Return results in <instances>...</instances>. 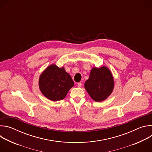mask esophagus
Instances as JSON below:
<instances>
[{"mask_svg": "<svg viewBox=\"0 0 152 152\" xmlns=\"http://www.w3.org/2000/svg\"><path fill=\"white\" fill-rule=\"evenodd\" d=\"M77 87H78V88H80L81 86H82V83H81V82H79V83H77Z\"/></svg>", "mask_w": 152, "mask_h": 152, "instance_id": "esophagus-1", "label": "esophagus"}]
</instances>
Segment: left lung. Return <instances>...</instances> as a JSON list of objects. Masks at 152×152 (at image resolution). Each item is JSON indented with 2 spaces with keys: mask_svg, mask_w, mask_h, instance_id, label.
<instances>
[{
  "mask_svg": "<svg viewBox=\"0 0 152 152\" xmlns=\"http://www.w3.org/2000/svg\"><path fill=\"white\" fill-rule=\"evenodd\" d=\"M85 88L90 97L96 102L106 99L112 93L114 81L113 75L106 67H93L90 77L84 84Z\"/></svg>",
  "mask_w": 152,
  "mask_h": 152,
  "instance_id": "obj_1",
  "label": "left lung"
}]
</instances>
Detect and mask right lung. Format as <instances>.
Masks as SVG:
<instances>
[{
    "instance_id": "1",
    "label": "right lung",
    "mask_w": 152,
    "mask_h": 152,
    "mask_svg": "<svg viewBox=\"0 0 152 152\" xmlns=\"http://www.w3.org/2000/svg\"><path fill=\"white\" fill-rule=\"evenodd\" d=\"M74 86L70 75L64 67L52 64L43 72L39 78V88L46 98L56 102L62 100Z\"/></svg>"
}]
</instances>
